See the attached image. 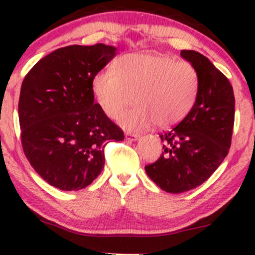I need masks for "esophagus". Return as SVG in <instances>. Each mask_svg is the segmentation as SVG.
Returning <instances> with one entry per match:
<instances>
[{
	"instance_id": "34e87169",
	"label": "esophagus",
	"mask_w": 255,
	"mask_h": 255,
	"mask_svg": "<svg viewBox=\"0 0 255 255\" xmlns=\"http://www.w3.org/2000/svg\"><path fill=\"white\" fill-rule=\"evenodd\" d=\"M139 137L140 135L137 134V133H129V132L126 133V139L128 140H137Z\"/></svg>"
}]
</instances>
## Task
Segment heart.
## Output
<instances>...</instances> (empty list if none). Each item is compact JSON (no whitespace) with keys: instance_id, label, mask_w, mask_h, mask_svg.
<instances>
[{"instance_id":"b5f03b06","label":"heart","mask_w":255,"mask_h":255,"mask_svg":"<svg viewBox=\"0 0 255 255\" xmlns=\"http://www.w3.org/2000/svg\"><path fill=\"white\" fill-rule=\"evenodd\" d=\"M92 94L100 109L116 118L134 100L135 106L120 117L128 130L155 122L169 127L191 111L199 92V74L191 63L161 54H127L112 70L95 74Z\"/></svg>"}]
</instances>
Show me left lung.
Wrapping results in <instances>:
<instances>
[{"instance_id":"left-lung-1","label":"left lung","mask_w":255,"mask_h":255,"mask_svg":"<svg viewBox=\"0 0 255 255\" xmlns=\"http://www.w3.org/2000/svg\"><path fill=\"white\" fill-rule=\"evenodd\" d=\"M199 74V92L191 111L161 133V155L145 165L148 176L164 191L180 194L204 184L230 151L235 126V94L226 78L202 54L182 50Z\"/></svg>"}]
</instances>
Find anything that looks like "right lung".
<instances>
[{"mask_svg": "<svg viewBox=\"0 0 255 255\" xmlns=\"http://www.w3.org/2000/svg\"><path fill=\"white\" fill-rule=\"evenodd\" d=\"M116 48L69 45L40 59L25 75L18 102L25 158L48 184L85 189L101 173L105 146L125 133L95 102L91 82Z\"/></svg>", "mask_w": 255, "mask_h": 255, "instance_id": "1", "label": "right lung"}]
</instances>
